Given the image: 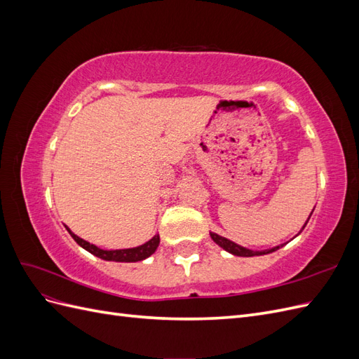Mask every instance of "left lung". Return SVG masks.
Returning <instances> with one entry per match:
<instances>
[{"label": "left lung", "instance_id": "1", "mask_svg": "<svg viewBox=\"0 0 359 359\" xmlns=\"http://www.w3.org/2000/svg\"><path fill=\"white\" fill-rule=\"evenodd\" d=\"M313 211H314V210H313ZM313 211L310 212L307 222L304 223L302 229H304V227H306V224L309 223ZM302 229H301L295 236H293V238H297V236L302 232ZM210 236L212 238V241H214L217 245L222 247L223 250H226L227 253H231V255H233V256H241V257L264 256V255H268V253H273V252H276V250H278V248H281V247L287 244V243H285V244H280V245H276V247H273V248H266V250H250V248H245V247H243V245H240V244H236V243H233V241H231V240H227V238H224V236H222V235H219V233H215V232H210ZM293 238H292V240H293Z\"/></svg>", "mask_w": 359, "mask_h": 359}]
</instances>
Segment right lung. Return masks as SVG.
Instances as JSON below:
<instances>
[{"label": "right lung", "mask_w": 359, "mask_h": 359, "mask_svg": "<svg viewBox=\"0 0 359 359\" xmlns=\"http://www.w3.org/2000/svg\"><path fill=\"white\" fill-rule=\"evenodd\" d=\"M67 232L72 235L73 240L78 243L82 248H85L86 252H90L91 255L100 257L103 260H112V262H139V260H144L147 257H149L153 255L158 244H160V236L158 233H156L149 241H147L142 245H137L133 248H119V250H103L100 247H97L88 241L82 240L78 235H74L69 227L66 226Z\"/></svg>", "instance_id": "right-lung-1"}]
</instances>
